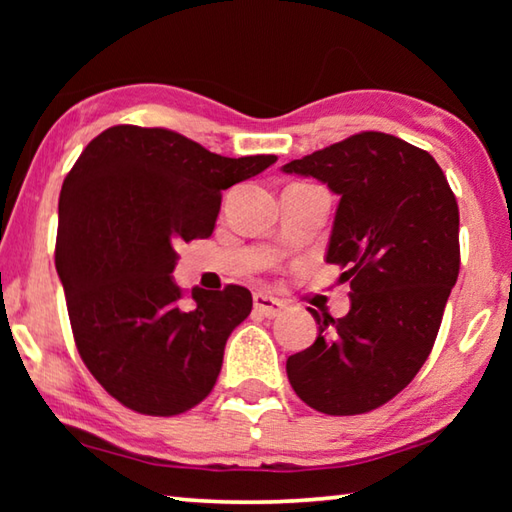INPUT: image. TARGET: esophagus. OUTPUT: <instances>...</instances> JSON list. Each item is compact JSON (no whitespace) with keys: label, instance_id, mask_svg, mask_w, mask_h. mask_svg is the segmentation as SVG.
<instances>
[{"label":"esophagus","instance_id":"esophagus-1","mask_svg":"<svg viewBox=\"0 0 512 512\" xmlns=\"http://www.w3.org/2000/svg\"><path fill=\"white\" fill-rule=\"evenodd\" d=\"M253 300H255V311H259V314L266 318H277L284 309L282 302L273 296H268V293H255Z\"/></svg>","mask_w":512,"mask_h":512}]
</instances>
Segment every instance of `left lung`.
I'll return each instance as SVG.
<instances>
[{
  "mask_svg": "<svg viewBox=\"0 0 512 512\" xmlns=\"http://www.w3.org/2000/svg\"><path fill=\"white\" fill-rule=\"evenodd\" d=\"M282 171L341 198L325 259L352 289L343 318L309 309L318 336L287 359L289 381L320 413H368L411 384L436 341L461 266L456 196L427 151L375 131Z\"/></svg>",
  "mask_w": 512,
  "mask_h": 512,
  "instance_id": "8db88e82",
  "label": "left lung"
}]
</instances>
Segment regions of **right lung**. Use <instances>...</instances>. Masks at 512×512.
<instances>
[{"instance_id":"add662e5","label":"right lung","mask_w":512,"mask_h":512,"mask_svg":"<svg viewBox=\"0 0 512 512\" xmlns=\"http://www.w3.org/2000/svg\"><path fill=\"white\" fill-rule=\"evenodd\" d=\"M275 155L223 158L167 128L112 126L85 146L58 201L56 271L76 348L128 409L178 415L203 402L225 341L253 309L244 287L173 282L178 246L212 235L221 192Z\"/></svg>"}]
</instances>
